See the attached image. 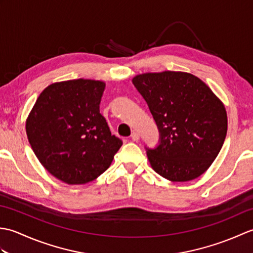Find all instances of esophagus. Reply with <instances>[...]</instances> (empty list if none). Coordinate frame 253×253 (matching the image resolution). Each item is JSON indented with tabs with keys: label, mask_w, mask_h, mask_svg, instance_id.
I'll list each match as a JSON object with an SVG mask.
<instances>
[{
	"label": "esophagus",
	"mask_w": 253,
	"mask_h": 253,
	"mask_svg": "<svg viewBox=\"0 0 253 253\" xmlns=\"http://www.w3.org/2000/svg\"><path fill=\"white\" fill-rule=\"evenodd\" d=\"M131 139H132L133 141L139 140V133L137 131H132L131 132Z\"/></svg>",
	"instance_id": "34e87169"
}]
</instances>
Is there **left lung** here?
Returning a JSON list of instances; mask_svg holds the SVG:
<instances>
[{"mask_svg":"<svg viewBox=\"0 0 253 253\" xmlns=\"http://www.w3.org/2000/svg\"><path fill=\"white\" fill-rule=\"evenodd\" d=\"M157 123L159 144L147 148L152 169L171 181L197 178L213 163L227 132L225 107L191 74L163 72L132 79Z\"/></svg>","mask_w":253,"mask_h":253,"instance_id":"obj_1","label":"left lung"}]
</instances>
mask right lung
<instances>
[{
    "label": "right lung",
    "instance_id": "right-lung-1",
    "mask_svg": "<svg viewBox=\"0 0 253 253\" xmlns=\"http://www.w3.org/2000/svg\"><path fill=\"white\" fill-rule=\"evenodd\" d=\"M104 89V83L89 79L53 84L42 91L26 122L36 157L66 184L94 180L122 147L100 113Z\"/></svg>",
    "mask_w": 253,
    "mask_h": 253
}]
</instances>
